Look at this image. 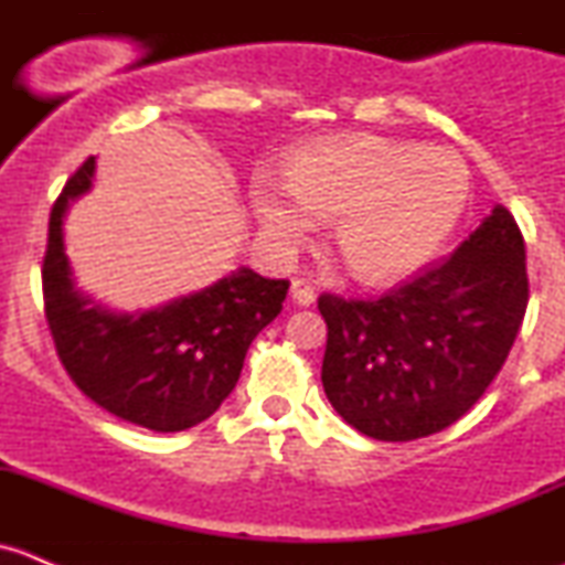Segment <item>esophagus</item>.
<instances>
[{
    "instance_id": "obj_1",
    "label": "esophagus",
    "mask_w": 565,
    "mask_h": 565,
    "mask_svg": "<svg viewBox=\"0 0 565 565\" xmlns=\"http://www.w3.org/2000/svg\"><path fill=\"white\" fill-rule=\"evenodd\" d=\"M292 300L306 309V306H311L317 300L315 287H311L309 281H303V278H295V281H292Z\"/></svg>"
}]
</instances>
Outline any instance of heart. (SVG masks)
<instances>
[{
	"label": "heart",
	"instance_id": "1",
	"mask_svg": "<svg viewBox=\"0 0 565 565\" xmlns=\"http://www.w3.org/2000/svg\"><path fill=\"white\" fill-rule=\"evenodd\" d=\"M470 202V172L454 150L385 136H330L295 152L287 182L259 174L254 207L273 237L306 241L335 218L333 241L352 278L409 276L454 235Z\"/></svg>",
	"mask_w": 565,
	"mask_h": 565
}]
</instances>
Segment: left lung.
Returning a JSON list of instances; mask_svg holds the SVG:
<instances>
[{
    "label": "left lung",
    "instance_id": "left-lung-1",
    "mask_svg": "<svg viewBox=\"0 0 565 565\" xmlns=\"http://www.w3.org/2000/svg\"><path fill=\"white\" fill-rule=\"evenodd\" d=\"M527 309L525 241L498 204L454 254L377 300L319 295L322 388L361 435L429 437L459 420L503 369Z\"/></svg>",
    "mask_w": 565,
    "mask_h": 565
}]
</instances>
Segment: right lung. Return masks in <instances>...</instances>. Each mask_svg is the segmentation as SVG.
<instances>
[{"label": "right lung", "mask_w": 565, "mask_h": 565, "mask_svg": "<svg viewBox=\"0 0 565 565\" xmlns=\"http://www.w3.org/2000/svg\"><path fill=\"white\" fill-rule=\"evenodd\" d=\"M89 156L51 207L43 256L45 322L56 355L84 396L128 424L182 431L221 407L241 380L250 341L281 315L289 281L241 267L202 292L119 315L76 287L62 221L93 188Z\"/></svg>", "instance_id": "right-lung-1"}]
</instances>
